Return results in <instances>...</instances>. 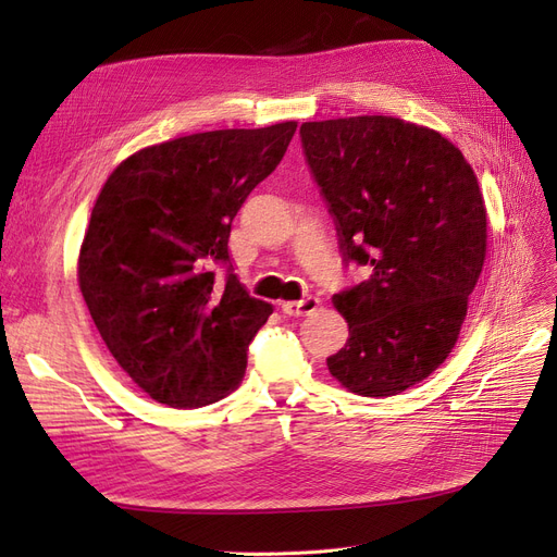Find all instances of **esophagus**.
Instances as JSON below:
<instances>
[{
    "label": "esophagus",
    "instance_id": "34e87169",
    "mask_svg": "<svg viewBox=\"0 0 557 557\" xmlns=\"http://www.w3.org/2000/svg\"><path fill=\"white\" fill-rule=\"evenodd\" d=\"M318 308H320V299L318 297H306L301 301H283V306H281L283 313L290 315V318L310 315V313H315Z\"/></svg>",
    "mask_w": 557,
    "mask_h": 557
}]
</instances>
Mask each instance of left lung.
<instances>
[{
  "instance_id": "left-lung-1",
  "label": "left lung",
  "mask_w": 557,
  "mask_h": 557,
  "mask_svg": "<svg viewBox=\"0 0 557 557\" xmlns=\"http://www.w3.org/2000/svg\"><path fill=\"white\" fill-rule=\"evenodd\" d=\"M301 144L345 262L370 278L333 295L345 347L326 359L343 388L391 397L448 359L486 256L475 171L436 129L393 116L301 125Z\"/></svg>"
}]
</instances>
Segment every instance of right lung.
Masks as SVG:
<instances>
[{
    "label": "right lung",
    "mask_w": 557,
    "mask_h": 557,
    "mask_svg": "<svg viewBox=\"0 0 557 557\" xmlns=\"http://www.w3.org/2000/svg\"><path fill=\"white\" fill-rule=\"evenodd\" d=\"M295 121L214 129L137 150L102 185L77 281L107 349L154 403L196 409L233 393L272 315L228 262L231 221L270 175Z\"/></svg>",
    "instance_id": "right-lung-1"
}]
</instances>
